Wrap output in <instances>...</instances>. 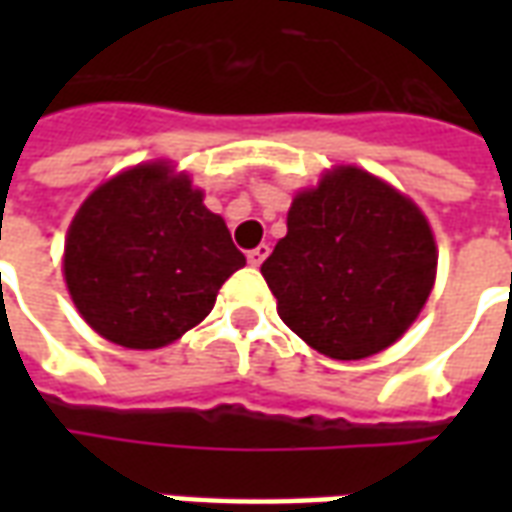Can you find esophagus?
I'll return each mask as SVG.
<instances>
[{"mask_svg":"<svg viewBox=\"0 0 512 512\" xmlns=\"http://www.w3.org/2000/svg\"><path fill=\"white\" fill-rule=\"evenodd\" d=\"M268 252H271V246L260 244V246H255V249H249V252H246V260H249L252 266H260V263H263V260L268 257Z\"/></svg>","mask_w":512,"mask_h":512,"instance_id":"obj_1","label":"esophagus"}]
</instances>
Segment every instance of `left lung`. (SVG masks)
Returning a JSON list of instances; mask_svg holds the SVG:
<instances>
[{"instance_id": "1", "label": "left lung", "mask_w": 512, "mask_h": 512, "mask_svg": "<svg viewBox=\"0 0 512 512\" xmlns=\"http://www.w3.org/2000/svg\"><path fill=\"white\" fill-rule=\"evenodd\" d=\"M436 241L406 194L359 167H334L293 197L288 235L260 266L277 312L332 359L400 340L436 279Z\"/></svg>"}]
</instances>
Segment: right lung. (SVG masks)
I'll list each match as a JSON object with an SVG mask.
<instances>
[{
    "label": "right lung",
    "mask_w": 512,
    "mask_h": 512,
    "mask_svg": "<svg viewBox=\"0 0 512 512\" xmlns=\"http://www.w3.org/2000/svg\"><path fill=\"white\" fill-rule=\"evenodd\" d=\"M246 266L219 213L167 161L139 164L82 202L65 238V285L109 343L150 351L213 310L224 279Z\"/></svg>",
    "instance_id": "1"
}]
</instances>
